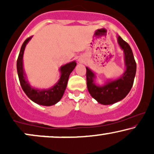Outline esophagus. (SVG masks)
Instances as JSON below:
<instances>
[{"mask_svg":"<svg viewBox=\"0 0 154 154\" xmlns=\"http://www.w3.org/2000/svg\"><path fill=\"white\" fill-rule=\"evenodd\" d=\"M79 62H82V60H80V59H79Z\"/></svg>","mask_w":154,"mask_h":154,"instance_id":"esophagus-1","label":"esophagus"}]
</instances>
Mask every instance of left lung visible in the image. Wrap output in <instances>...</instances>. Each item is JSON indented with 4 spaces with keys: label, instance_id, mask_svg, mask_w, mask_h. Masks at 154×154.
<instances>
[{
    "label": "left lung",
    "instance_id": "left-lung-1",
    "mask_svg": "<svg viewBox=\"0 0 154 154\" xmlns=\"http://www.w3.org/2000/svg\"><path fill=\"white\" fill-rule=\"evenodd\" d=\"M117 43L124 53L125 69L122 76L116 79H108L103 85H98L95 72L86 67L88 91L98 103L103 105L114 104L125 98L130 93L135 77L136 63L131 48L120 36H117Z\"/></svg>",
    "mask_w": 154,
    "mask_h": 154
}]
</instances>
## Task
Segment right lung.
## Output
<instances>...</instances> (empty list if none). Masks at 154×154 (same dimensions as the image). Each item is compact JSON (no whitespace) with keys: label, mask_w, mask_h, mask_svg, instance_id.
<instances>
[{"label":"right lung","mask_w":154,"mask_h":154,"mask_svg":"<svg viewBox=\"0 0 154 154\" xmlns=\"http://www.w3.org/2000/svg\"><path fill=\"white\" fill-rule=\"evenodd\" d=\"M32 38V37L26 39L22 44L18 59H17V68L19 82H20L22 90L29 99L39 105L50 106L57 103L61 99L66 88L70 74L77 66V63L75 61H73L60 67V78L53 87L45 88V89H40V88L33 87L28 81L27 76L24 71V64H23V56H24V50H25L26 45H27Z\"/></svg>","instance_id":"add662e5"}]
</instances>
